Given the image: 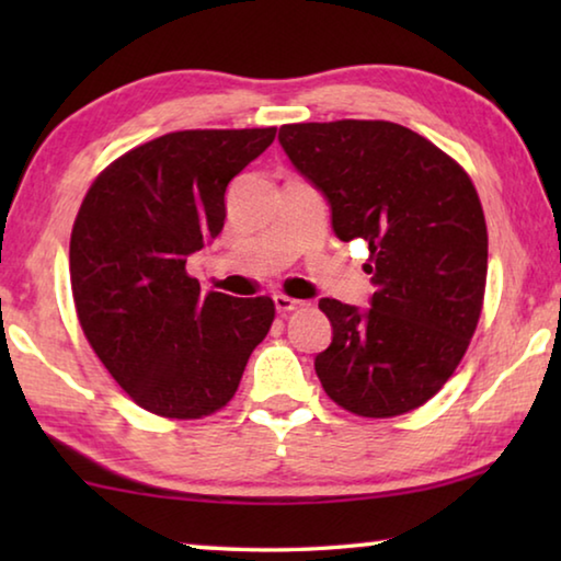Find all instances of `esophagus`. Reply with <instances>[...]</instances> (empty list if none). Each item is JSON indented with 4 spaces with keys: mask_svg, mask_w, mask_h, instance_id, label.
Listing matches in <instances>:
<instances>
[{
    "mask_svg": "<svg viewBox=\"0 0 561 561\" xmlns=\"http://www.w3.org/2000/svg\"><path fill=\"white\" fill-rule=\"evenodd\" d=\"M272 301H274V309L282 311V314H287V311H297V309L307 307V301L291 299V297H287V294H274Z\"/></svg>",
    "mask_w": 561,
    "mask_h": 561,
    "instance_id": "obj_1",
    "label": "esophagus"
}]
</instances>
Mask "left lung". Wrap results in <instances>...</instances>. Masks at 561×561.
I'll list each match as a JSON object with an SVG mask.
<instances>
[{"label":"left lung","instance_id":"obj_1","mask_svg":"<svg viewBox=\"0 0 561 561\" xmlns=\"http://www.w3.org/2000/svg\"><path fill=\"white\" fill-rule=\"evenodd\" d=\"M291 165L327 197L341 242L366 240L371 307L321 299L334 329L314 358L331 401L364 417L413 411L440 391L478 327L488 227L465 170L388 121L279 128Z\"/></svg>","mask_w":561,"mask_h":561}]
</instances>
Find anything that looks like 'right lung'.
<instances>
[{"mask_svg": "<svg viewBox=\"0 0 561 561\" xmlns=\"http://www.w3.org/2000/svg\"><path fill=\"white\" fill-rule=\"evenodd\" d=\"M274 133H168L121 156L83 197L69 250L76 314L101 364L150 413L220 411L272 327L270 297L203 294L185 264L222 232L227 185Z\"/></svg>", "mask_w": 561, "mask_h": 561, "instance_id": "obj_1", "label": "right lung"}]
</instances>
